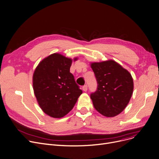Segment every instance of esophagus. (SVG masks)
<instances>
[{"label":"esophagus","instance_id":"1","mask_svg":"<svg viewBox=\"0 0 159 159\" xmlns=\"http://www.w3.org/2000/svg\"><path fill=\"white\" fill-rule=\"evenodd\" d=\"M82 90H83L84 91H87V90H88V86H87V85L83 86V87H82Z\"/></svg>","mask_w":159,"mask_h":159}]
</instances>
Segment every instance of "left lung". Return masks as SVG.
<instances>
[{"label":"left lung","mask_w":159,"mask_h":159,"mask_svg":"<svg viewBox=\"0 0 159 159\" xmlns=\"http://www.w3.org/2000/svg\"><path fill=\"white\" fill-rule=\"evenodd\" d=\"M91 66L98 84L97 91L90 95L94 107L106 117H114L125 109L131 98V74L112 60L93 62Z\"/></svg>","instance_id":"left-lung-1"}]
</instances>
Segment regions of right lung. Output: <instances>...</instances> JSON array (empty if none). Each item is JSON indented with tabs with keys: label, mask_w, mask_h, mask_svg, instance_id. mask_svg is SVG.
<instances>
[{
	"label": "right lung",
	"mask_w": 159,
	"mask_h": 159,
	"mask_svg": "<svg viewBox=\"0 0 159 159\" xmlns=\"http://www.w3.org/2000/svg\"><path fill=\"white\" fill-rule=\"evenodd\" d=\"M71 62V59L55 53L41 61L34 71V94L41 109L52 118L66 115L82 93L70 72Z\"/></svg>",
	"instance_id": "add662e5"
}]
</instances>
